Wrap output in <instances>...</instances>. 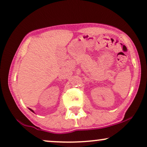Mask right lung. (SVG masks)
Instances as JSON below:
<instances>
[{
  "label": "right lung",
  "instance_id": "1",
  "mask_svg": "<svg viewBox=\"0 0 147 147\" xmlns=\"http://www.w3.org/2000/svg\"><path fill=\"white\" fill-rule=\"evenodd\" d=\"M30 111H32V112H34V111L32 110H31V109H30Z\"/></svg>",
  "mask_w": 147,
  "mask_h": 147
}]
</instances>
